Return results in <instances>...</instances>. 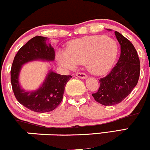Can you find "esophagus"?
<instances>
[{"label": "esophagus", "instance_id": "esophagus-1", "mask_svg": "<svg viewBox=\"0 0 150 150\" xmlns=\"http://www.w3.org/2000/svg\"><path fill=\"white\" fill-rule=\"evenodd\" d=\"M76 76H77L78 77H80V78L85 79V78H87V75H86L85 73H80V72H79V73H76Z\"/></svg>", "mask_w": 150, "mask_h": 150}]
</instances>
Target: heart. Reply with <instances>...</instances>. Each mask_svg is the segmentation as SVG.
<instances>
[{"mask_svg": "<svg viewBox=\"0 0 150 150\" xmlns=\"http://www.w3.org/2000/svg\"><path fill=\"white\" fill-rule=\"evenodd\" d=\"M118 53V46L107 36L87 37L73 41L68 51L58 53V60L63 68L74 69L86 63L88 70L94 75H102L111 68Z\"/></svg>", "mask_w": 150, "mask_h": 150, "instance_id": "1", "label": "heart"}]
</instances>
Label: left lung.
Returning a JSON list of instances; mask_svg holds the SVG:
<instances>
[{"label":"left lung","mask_w":150,"mask_h":150,"mask_svg":"<svg viewBox=\"0 0 150 150\" xmlns=\"http://www.w3.org/2000/svg\"><path fill=\"white\" fill-rule=\"evenodd\" d=\"M115 35L120 45L119 59L109 73L100 78L99 89L92 94L95 101L104 106L121 102L132 92L140 77V59L135 47L119 32H115Z\"/></svg>","instance_id":"8db88e82"}]
</instances>
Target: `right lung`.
<instances>
[{"label": "right lung", "instance_id": "obj_1", "mask_svg": "<svg viewBox=\"0 0 150 150\" xmlns=\"http://www.w3.org/2000/svg\"><path fill=\"white\" fill-rule=\"evenodd\" d=\"M47 38L37 36L20 48L13 60L10 80L15 97L20 104L34 112L45 113L54 110L61 104L67 82L71 75H61L51 71L42 87L35 92H25L20 88L18 76L22 65L27 62L41 59L53 61L55 51Z\"/></svg>", "mask_w": 150, "mask_h": 150}]
</instances>
